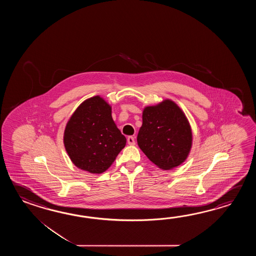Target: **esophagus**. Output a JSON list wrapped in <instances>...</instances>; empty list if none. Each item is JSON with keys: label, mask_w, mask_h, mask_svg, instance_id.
<instances>
[{"label": "esophagus", "mask_w": 256, "mask_h": 256, "mask_svg": "<svg viewBox=\"0 0 256 256\" xmlns=\"http://www.w3.org/2000/svg\"><path fill=\"white\" fill-rule=\"evenodd\" d=\"M127 142H128V144H129L130 146H134V144H136V140H134V136H129V137L127 138Z\"/></svg>", "instance_id": "34e87169"}]
</instances>
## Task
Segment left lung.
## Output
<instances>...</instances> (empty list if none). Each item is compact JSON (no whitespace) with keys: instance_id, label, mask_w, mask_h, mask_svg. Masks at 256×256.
<instances>
[{"instance_id":"obj_1","label":"left lung","mask_w":256,"mask_h":256,"mask_svg":"<svg viewBox=\"0 0 256 256\" xmlns=\"http://www.w3.org/2000/svg\"><path fill=\"white\" fill-rule=\"evenodd\" d=\"M142 151L159 168L169 170L185 161L192 144L190 122L170 100L146 107L137 136Z\"/></svg>"}]
</instances>
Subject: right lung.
Segmentation results:
<instances>
[{
    "label": "right lung",
    "mask_w": 256,
    "mask_h": 256,
    "mask_svg": "<svg viewBox=\"0 0 256 256\" xmlns=\"http://www.w3.org/2000/svg\"><path fill=\"white\" fill-rule=\"evenodd\" d=\"M64 144L70 158L78 168L92 174L104 173L126 146L112 117V107L94 96L83 102L68 122Z\"/></svg>",
    "instance_id": "1"
}]
</instances>
